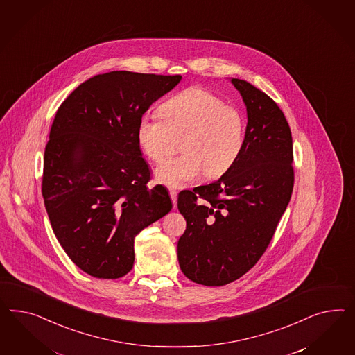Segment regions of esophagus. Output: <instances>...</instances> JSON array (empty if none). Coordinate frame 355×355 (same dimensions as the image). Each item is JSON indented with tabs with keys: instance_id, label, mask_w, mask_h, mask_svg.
<instances>
[{
	"instance_id": "34e87169",
	"label": "esophagus",
	"mask_w": 355,
	"mask_h": 355,
	"mask_svg": "<svg viewBox=\"0 0 355 355\" xmlns=\"http://www.w3.org/2000/svg\"><path fill=\"white\" fill-rule=\"evenodd\" d=\"M169 195H171V199H172L173 205L175 207V204H177V195H178V192L175 191V190H169Z\"/></svg>"
}]
</instances>
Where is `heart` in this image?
<instances>
[{
    "label": "heart",
    "mask_w": 355,
    "mask_h": 355,
    "mask_svg": "<svg viewBox=\"0 0 355 355\" xmlns=\"http://www.w3.org/2000/svg\"><path fill=\"white\" fill-rule=\"evenodd\" d=\"M245 117L238 107L202 87H191L165 101L159 117L144 115L135 126L139 150L160 162L181 139L178 157L160 164L155 175L169 187H182L204 173L217 178L238 162L245 144Z\"/></svg>",
    "instance_id": "1"
}]
</instances>
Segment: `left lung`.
<instances>
[{
  "label": "left lung",
  "mask_w": 355,
  "mask_h": 355,
  "mask_svg": "<svg viewBox=\"0 0 355 355\" xmlns=\"http://www.w3.org/2000/svg\"><path fill=\"white\" fill-rule=\"evenodd\" d=\"M247 105L245 144L218 181L178 193L186 230L178 240L183 274L220 287L243 277L265 253L293 191V144L278 105L250 83L231 78Z\"/></svg>",
  "instance_id": "8db88e82"
}]
</instances>
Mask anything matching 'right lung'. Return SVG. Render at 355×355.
Masks as SVG:
<instances>
[{
	"label": "right lung",
	"instance_id": "add662e5",
	"mask_svg": "<svg viewBox=\"0 0 355 355\" xmlns=\"http://www.w3.org/2000/svg\"><path fill=\"white\" fill-rule=\"evenodd\" d=\"M181 75L112 71L83 83L58 108L44 155L42 196L59 244L89 275L117 279L135 236L172 209L135 139L138 120Z\"/></svg>",
	"mask_w": 355,
	"mask_h": 355
}]
</instances>
